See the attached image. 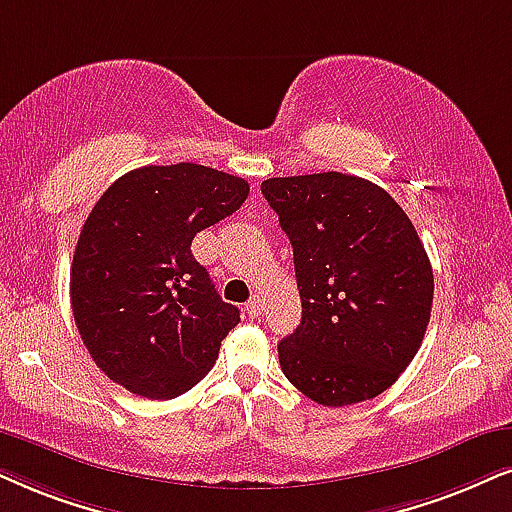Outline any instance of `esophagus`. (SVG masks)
<instances>
[{"label":"esophagus","mask_w":512,"mask_h":512,"mask_svg":"<svg viewBox=\"0 0 512 512\" xmlns=\"http://www.w3.org/2000/svg\"><path fill=\"white\" fill-rule=\"evenodd\" d=\"M245 312H248L250 319H260V316L264 314V304L260 297H252V300L245 304Z\"/></svg>","instance_id":"1"}]
</instances>
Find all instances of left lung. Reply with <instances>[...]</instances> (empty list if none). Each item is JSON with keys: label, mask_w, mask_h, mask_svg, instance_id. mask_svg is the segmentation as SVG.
Wrapping results in <instances>:
<instances>
[{"label": "left lung", "mask_w": 512, "mask_h": 512, "mask_svg": "<svg viewBox=\"0 0 512 512\" xmlns=\"http://www.w3.org/2000/svg\"><path fill=\"white\" fill-rule=\"evenodd\" d=\"M262 193L293 245L302 321L278 342L283 373L321 406L378 397L416 357L435 278L406 212L342 172L274 177Z\"/></svg>", "instance_id": "8db88e82"}]
</instances>
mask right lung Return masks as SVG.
<instances>
[{"mask_svg": "<svg viewBox=\"0 0 512 512\" xmlns=\"http://www.w3.org/2000/svg\"><path fill=\"white\" fill-rule=\"evenodd\" d=\"M248 181L196 163L148 165L111 184L77 238L70 304L89 357L137 397L172 399L208 375L241 321L191 255L236 212Z\"/></svg>", "mask_w": 512, "mask_h": 512, "instance_id": "add662e5", "label": "right lung"}]
</instances>
